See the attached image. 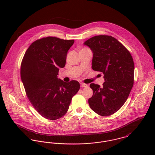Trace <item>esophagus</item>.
Returning a JSON list of instances; mask_svg holds the SVG:
<instances>
[{
    "label": "esophagus",
    "instance_id": "esophagus-1",
    "mask_svg": "<svg viewBox=\"0 0 155 155\" xmlns=\"http://www.w3.org/2000/svg\"><path fill=\"white\" fill-rule=\"evenodd\" d=\"M81 87H83V88H86L88 87V85L86 84H84V83H81Z\"/></svg>",
    "mask_w": 155,
    "mask_h": 155
}]
</instances>
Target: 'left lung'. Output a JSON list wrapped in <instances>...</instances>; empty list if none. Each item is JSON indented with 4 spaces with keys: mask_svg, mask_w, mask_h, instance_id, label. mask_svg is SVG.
Masks as SVG:
<instances>
[{
    "mask_svg": "<svg viewBox=\"0 0 155 155\" xmlns=\"http://www.w3.org/2000/svg\"><path fill=\"white\" fill-rule=\"evenodd\" d=\"M84 45L93 53L92 69L102 72L105 81L103 87L90 84L93 90V95L88 99L90 108L101 116H110L124 104L133 88V57L123 45L110 36H96Z\"/></svg>",
    "mask_w": 155,
    "mask_h": 155,
    "instance_id": "1",
    "label": "left lung"
}]
</instances>
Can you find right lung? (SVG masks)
Masks as SVG:
<instances>
[{
	"mask_svg": "<svg viewBox=\"0 0 155 155\" xmlns=\"http://www.w3.org/2000/svg\"><path fill=\"white\" fill-rule=\"evenodd\" d=\"M74 40L47 37L32 43L21 65V79L32 106L45 118L56 120L68 109L78 92L76 81L65 82L58 78L60 68L66 65L67 54Z\"/></svg>",
	"mask_w": 155,
	"mask_h": 155,
	"instance_id": "obj_1",
	"label": "right lung"
}]
</instances>
